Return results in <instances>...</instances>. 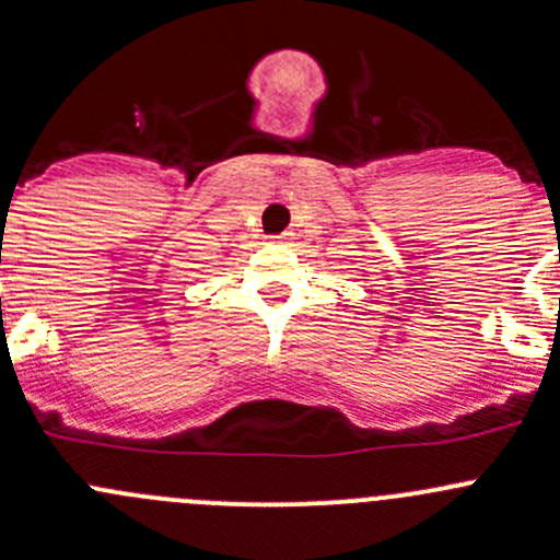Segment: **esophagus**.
Returning a JSON list of instances; mask_svg holds the SVG:
<instances>
[{
    "mask_svg": "<svg viewBox=\"0 0 560 560\" xmlns=\"http://www.w3.org/2000/svg\"><path fill=\"white\" fill-rule=\"evenodd\" d=\"M276 241H281V244H287V241H290V233H281V235H276Z\"/></svg>",
    "mask_w": 560,
    "mask_h": 560,
    "instance_id": "1",
    "label": "esophagus"
}]
</instances>
